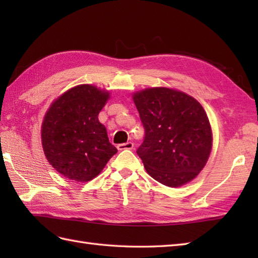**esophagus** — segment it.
Segmentation results:
<instances>
[{
    "mask_svg": "<svg viewBox=\"0 0 258 258\" xmlns=\"http://www.w3.org/2000/svg\"><path fill=\"white\" fill-rule=\"evenodd\" d=\"M134 147V143L133 142H126V143L123 144H118L117 145V149L119 151H124V150H132Z\"/></svg>",
    "mask_w": 258,
    "mask_h": 258,
    "instance_id": "1",
    "label": "esophagus"
}]
</instances>
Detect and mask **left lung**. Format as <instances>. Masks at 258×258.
I'll list each match as a JSON object with an SVG mask.
<instances>
[{
  "label": "left lung",
  "mask_w": 258,
  "mask_h": 258,
  "mask_svg": "<svg viewBox=\"0 0 258 258\" xmlns=\"http://www.w3.org/2000/svg\"><path fill=\"white\" fill-rule=\"evenodd\" d=\"M145 136L136 151L146 172L163 185L178 187L195 178L210 156L212 130L195 98L166 87L135 93Z\"/></svg>",
  "instance_id": "obj_1"
}]
</instances>
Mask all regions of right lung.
Instances as JSON below:
<instances>
[{
  "instance_id": "1",
  "label": "right lung",
  "mask_w": 258,
  "mask_h": 258,
  "mask_svg": "<svg viewBox=\"0 0 258 258\" xmlns=\"http://www.w3.org/2000/svg\"><path fill=\"white\" fill-rule=\"evenodd\" d=\"M108 97V92L83 84L64 93L48 108L42 125L43 150L67 178L89 182L116 154L97 117Z\"/></svg>"
}]
</instances>
